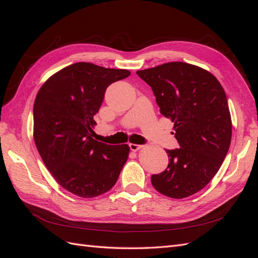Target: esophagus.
Wrapping results in <instances>:
<instances>
[{
	"mask_svg": "<svg viewBox=\"0 0 258 258\" xmlns=\"http://www.w3.org/2000/svg\"><path fill=\"white\" fill-rule=\"evenodd\" d=\"M129 147H130V150H131V151L137 152V151H139V150H140V148H142L143 146H142V145H139V144H134V143H130V144H129Z\"/></svg>",
	"mask_w": 258,
	"mask_h": 258,
	"instance_id": "esophagus-1",
	"label": "esophagus"
}]
</instances>
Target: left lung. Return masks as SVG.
Here are the masks:
<instances>
[{
    "label": "left lung",
    "mask_w": 258,
    "mask_h": 258,
    "mask_svg": "<svg viewBox=\"0 0 258 258\" xmlns=\"http://www.w3.org/2000/svg\"><path fill=\"white\" fill-rule=\"evenodd\" d=\"M137 74L152 87L160 113L174 122L175 150H166L169 165L151 181L156 190L182 199L207 186L220 170L231 141L226 93L207 70L168 62Z\"/></svg>",
    "instance_id": "1"
}]
</instances>
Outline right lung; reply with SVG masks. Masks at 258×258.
<instances>
[{
  "mask_svg": "<svg viewBox=\"0 0 258 258\" xmlns=\"http://www.w3.org/2000/svg\"><path fill=\"white\" fill-rule=\"evenodd\" d=\"M129 75L128 70L77 62L50 76L37 92L36 148L59 185L76 196L93 198L110 190L128 159L127 144L98 142L92 129L106 88Z\"/></svg>",
  "mask_w": 258,
  "mask_h": 258,
  "instance_id": "1",
  "label": "right lung"
}]
</instances>
